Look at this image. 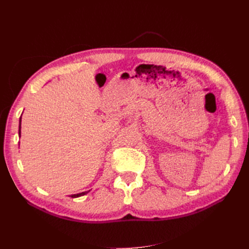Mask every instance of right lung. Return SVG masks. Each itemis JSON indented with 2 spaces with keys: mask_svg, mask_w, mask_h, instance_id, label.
Wrapping results in <instances>:
<instances>
[{
  "mask_svg": "<svg viewBox=\"0 0 249 249\" xmlns=\"http://www.w3.org/2000/svg\"><path fill=\"white\" fill-rule=\"evenodd\" d=\"M20 125H21V116L19 118V124H18V136L20 137ZM90 191V190H89ZM89 191H85V192H82V193H78V194H72L71 197L72 198H76V197H80V196H83V195L87 194Z\"/></svg>",
  "mask_w": 249,
  "mask_h": 249,
  "instance_id": "obj_1",
  "label": "right lung"
}]
</instances>
